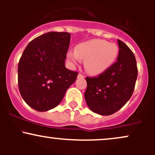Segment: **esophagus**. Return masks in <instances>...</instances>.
<instances>
[{
	"label": "esophagus",
	"mask_w": 155,
	"mask_h": 155,
	"mask_svg": "<svg viewBox=\"0 0 155 155\" xmlns=\"http://www.w3.org/2000/svg\"><path fill=\"white\" fill-rule=\"evenodd\" d=\"M84 76L82 74H78V78H84Z\"/></svg>",
	"instance_id": "obj_1"
}]
</instances>
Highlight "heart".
<instances>
[{
	"mask_svg": "<svg viewBox=\"0 0 155 155\" xmlns=\"http://www.w3.org/2000/svg\"><path fill=\"white\" fill-rule=\"evenodd\" d=\"M119 48L114 43L102 39H92L78 44L74 51H69L68 60L73 65L84 60V67L90 74H98L107 70L114 63Z\"/></svg>",
	"mask_w": 155,
	"mask_h": 155,
	"instance_id": "1",
	"label": "heart"
}]
</instances>
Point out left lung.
Segmentation results:
<instances>
[{
    "label": "left lung",
    "instance_id": "8db88e82",
    "mask_svg": "<svg viewBox=\"0 0 155 155\" xmlns=\"http://www.w3.org/2000/svg\"><path fill=\"white\" fill-rule=\"evenodd\" d=\"M118 41L117 61L98 76L86 77L84 98L88 107L100 115L113 114L124 106L134 91L138 76L136 60L130 49Z\"/></svg>",
    "mask_w": 155,
    "mask_h": 155
}]
</instances>
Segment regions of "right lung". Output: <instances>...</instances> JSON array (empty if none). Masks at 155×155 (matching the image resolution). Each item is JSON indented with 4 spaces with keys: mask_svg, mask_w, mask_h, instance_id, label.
<instances>
[{
    "mask_svg": "<svg viewBox=\"0 0 155 155\" xmlns=\"http://www.w3.org/2000/svg\"><path fill=\"white\" fill-rule=\"evenodd\" d=\"M71 34L49 32L28 44L18 64V87L25 103L38 111L60 104L78 73L65 68Z\"/></svg>",
    "mask_w": 155,
    "mask_h": 155,
    "instance_id": "right-lung-1",
    "label": "right lung"
}]
</instances>
